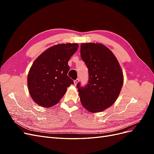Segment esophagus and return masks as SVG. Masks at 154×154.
<instances>
[{
	"label": "esophagus",
	"instance_id": "obj_1",
	"mask_svg": "<svg viewBox=\"0 0 154 154\" xmlns=\"http://www.w3.org/2000/svg\"><path fill=\"white\" fill-rule=\"evenodd\" d=\"M78 82H79V79H76V80H74V85H76L77 83H78Z\"/></svg>",
	"mask_w": 154,
	"mask_h": 154
}]
</instances>
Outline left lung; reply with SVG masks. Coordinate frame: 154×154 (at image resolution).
<instances>
[{
    "instance_id": "left-lung-1",
    "label": "left lung",
    "mask_w": 154,
    "mask_h": 154,
    "mask_svg": "<svg viewBox=\"0 0 154 154\" xmlns=\"http://www.w3.org/2000/svg\"><path fill=\"white\" fill-rule=\"evenodd\" d=\"M80 53L89 73L88 84H77L81 103L90 112H100L112 105L123 85V71L114 53L100 43H83Z\"/></svg>"
}]
</instances>
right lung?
<instances>
[{
    "mask_svg": "<svg viewBox=\"0 0 154 154\" xmlns=\"http://www.w3.org/2000/svg\"><path fill=\"white\" fill-rule=\"evenodd\" d=\"M78 44L52 46L36 58L27 74L29 93L35 103L43 107L57 104L73 81L67 76L68 61L76 52Z\"/></svg>",
    "mask_w": 154,
    "mask_h": 154,
    "instance_id": "add662e5",
    "label": "right lung"
}]
</instances>
